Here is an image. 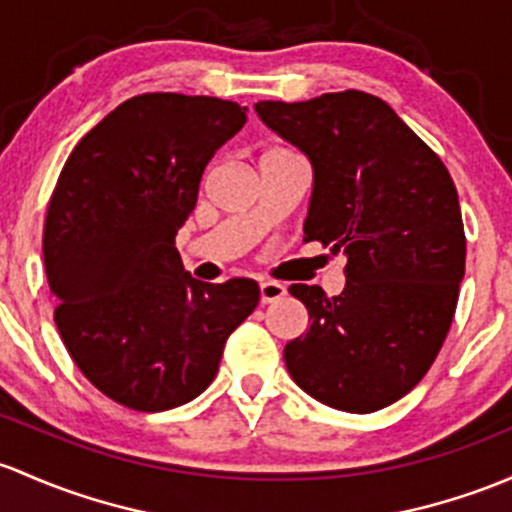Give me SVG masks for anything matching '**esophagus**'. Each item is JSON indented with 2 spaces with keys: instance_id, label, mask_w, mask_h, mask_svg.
Masks as SVG:
<instances>
[{
  "instance_id": "esophagus-1",
  "label": "esophagus",
  "mask_w": 512,
  "mask_h": 512,
  "mask_svg": "<svg viewBox=\"0 0 512 512\" xmlns=\"http://www.w3.org/2000/svg\"><path fill=\"white\" fill-rule=\"evenodd\" d=\"M287 294V289H284V284L279 282H262L260 284V301L262 304H274V301H279Z\"/></svg>"
}]
</instances>
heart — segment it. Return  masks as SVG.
I'll use <instances>...</instances> for the list:
<instances>
[{"label":"heart","mask_w":512,"mask_h":512,"mask_svg":"<svg viewBox=\"0 0 512 512\" xmlns=\"http://www.w3.org/2000/svg\"><path fill=\"white\" fill-rule=\"evenodd\" d=\"M272 154H284V152H277V149H272V152H267L265 157H272Z\"/></svg>","instance_id":"heart-1"}]
</instances>
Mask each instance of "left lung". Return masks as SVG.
I'll return each instance as SVG.
<instances>
[{"mask_svg": "<svg viewBox=\"0 0 512 512\" xmlns=\"http://www.w3.org/2000/svg\"><path fill=\"white\" fill-rule=\"evenodd\" d=\"M255 112L314 171L306 240L348 260L338 297L289 287L311 321L284 346L289 375L333 410H383L424 378L454 319L466 265L454 181L375 95L260 100Z\"/></svg>", "mask_w": 512, "mask_h": 512, "instance_id": "obj_1", "label": "left lung"}]
</instances>
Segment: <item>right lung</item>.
Returning <instances> with one entry per match:
<instances>
[{
	"mask_svg": "<svg viewBox=\"0 0 512 512\" xmlns=\"http://www.w3.org/2000/svg\"><path fill=\"white\" fill-rule=\"evenodd\" d=\"M245 112L206 95H137L80 139L58 176L43 228L53 319L80 373L129 410L201 395L260 301L252 279H193L174 247L203 169Z\"/></svg>",
	"mask_w": 512,
	"mask_h": 512,
	"instance_id": "right-lung-1",
	"label": "right lung"
}]
</instances>
